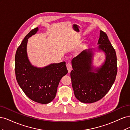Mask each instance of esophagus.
<instances>
[{
  "instance_id": "1",
  "label": "esophagus",
  "mask_w": 130,
  "mask_h": 130,
  "mask_svg": "<svg viewBox=\"0 0 130 130\" xmlns=\"http://www.w3.org/2000/svg\"><path fill=\"white\" fill-rule=\"evenodd\" d=\"M66 66H67V69H68V73H70V72H71V70H72V64L70 63H68Z\"/></svg>"
}]
</instances>
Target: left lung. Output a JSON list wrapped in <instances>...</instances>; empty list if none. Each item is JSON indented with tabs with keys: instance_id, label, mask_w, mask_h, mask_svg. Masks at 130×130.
Wrapping results in <instances>:
<instances>
[{
	"instance_id": "8db88e82",
	"label": "left lung",
	"mask_w": 130,
	"mask_h": 130,
	"mask_svg": "<svg viewBox=\"0 0 130 130\" xmlns=\"http://www.w3.org/2000/svg\"><path fill=\"white\" fill-rule=\"evenodd\" d=\"M98 49L105 53L106 60L100 67L92 66L94 53L85 50L72 61L70 73L72 87L76 98L82 103H93L102 99L111 89L117 74L115 49L107 35L100 31Z\"/></svg>"
}]
</instances>
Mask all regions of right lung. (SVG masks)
I'll return each mask as SVG.
<instances>
[{"label":"right lung","mask_w":130,"mask_h":130,"mask_svg":"<svg viewBox=\"0 0 130 130\" xmlns=\"http://www.w3.org/2000/svg\"><path fill=\"white\" fill-rule=\"evenodd\" d=\"M38 30L31 31L18 46L15 55V73L18 85L31 100L46 104L56 96L57 87L61 78L68 73L65 62L53 63L43 68L32 66L27 55L28 38Z\"/></svg>","instance_id":"1"}]
</instances>
